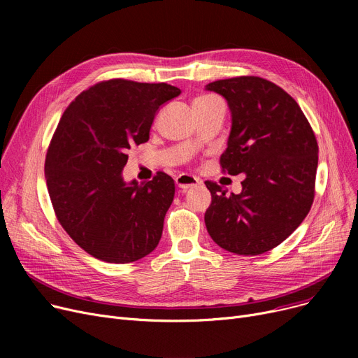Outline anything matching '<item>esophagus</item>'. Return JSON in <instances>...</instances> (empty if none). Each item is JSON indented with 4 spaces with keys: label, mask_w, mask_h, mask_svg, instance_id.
<instances>
[{
    "label": "esophagus",
    "mask_w": 358,
    "mask_h": 358,
    "mask_svg": "<svg viewBox=\"0 0 358 358\" xmlns=\"http://www.w3.org/2000/svg\"><path fill=\"white\" fill-rule=\"evenodd\" d=\"M176 184L180 187V189L187 190V189H190V187H194V185L201 184V181H200L197 177L190 176V174H180V176L176 178Z\"/></svg>",
    "instance_id": "34e87169"
}]
</instances>
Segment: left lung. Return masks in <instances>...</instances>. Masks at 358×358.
I'll list each match as a JSON object with an SVG mask.
<instances>
[{
    "label": "left lung",
    "mask_w": 358,
    "mask_h": 358,
    "mask_svg": "<svg viewBox=\"0 0 358 358\" xmlns=\"http://www.w3.org/2000/svg\"><path fill=\"white\" fill-rule=\"evenodd\" d=\"M206 90L227 99L232 116L222 171L245 174L239 194L204 182L212 194L206 228L229 252L264 254L289 238L310 210L317 168L315 134L294 99L271 81L235 77Z\"/></svg>",
    "instance_id": "obj_1"
}]
</instances>
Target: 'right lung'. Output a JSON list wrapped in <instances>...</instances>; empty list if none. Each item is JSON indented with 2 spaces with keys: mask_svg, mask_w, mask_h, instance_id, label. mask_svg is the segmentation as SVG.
Masks as SVG:
<instances>
[{
  "mask_svg": "<svg viewBox=\"0 0 358 358\" xmlns=\"http://www.w3.org/2000/svg\"><path fill=\"white\" fill-rule=\"evenodd\" d=\"M181 90L122 78L83 91L61 117L45 161L49 197L62 228L94 258L127 264L152 252L176 193L158 171L124 182L127 150L148 142L158 108Z\"/></svg>",
  "mask_w": 358,
  "mask_h": 358,
  "instance_id": "1",
  "label": "right lung"
}]
</instances>
